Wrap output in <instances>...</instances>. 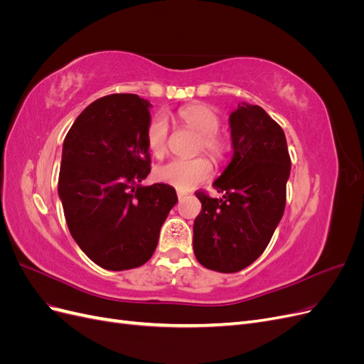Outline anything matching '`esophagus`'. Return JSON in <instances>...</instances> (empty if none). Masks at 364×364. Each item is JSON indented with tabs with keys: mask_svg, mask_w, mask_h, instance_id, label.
Instances as JSON below:
<instances>
[{
	"mask_svg": "<svg viewBox=\"0 0 364 364\" xmlns=\"http://www.w3.org/2000/svg\"><path fill=\"white\" fill-rule=\"evenodd\" d=\"M185 196H186V194H185V193H182V191H178V199H179V200H182V199H183V197H185Z\"/></svg>",
	"mask_w": 364,
	"mask_h": 364,
	"instance_id": "1",
	"label": "esophagus"
}]
</instances>
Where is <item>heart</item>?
Instances as JSON below:
<instances>
[{"instance_id": "1", "label": "heart", "mask_w": 364, "mask_h": 364, "mask_svg": "<svg viewBox=\"0 0 364 364\" xmlns=\"http://www.w3.org/2000/svg\"><path fill=\"white\" fill-rule=\"evenodd\" d=\"M182 126L199 134L197 151L205 150L213 158L220 159L226 151L225 139L217 134L220 118L213 107L202 103L183 106L178 111ZM168 126L162 117L155 118L147 129V147L153 156L162 158L167 151ZM213 173V165L205 156L194 159H173L156 168V179L174 186L179 191H190L206 181Z\"/></svg>"}]
</instances>
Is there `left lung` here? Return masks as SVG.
<instances>
[{"mask_svg": "<svg viewBox=\"0 0 364 364\" xmlns=\"http://www.w3.org/2000/svg\"><path fill=\"white\" fill-rule=\"evenodd\" d=\"M232 159L214 181L223 196L196 193L202 211L193 226L203 267L235 273L250 266L281 222L291 161L284 130L262 107L241 103L229 115Z\"/></svg>", "mask_w": 364, "mask_h": 364, "instance_id": "8db88e82", "label": "left lung"}]
</instances>
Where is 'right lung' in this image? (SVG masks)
<instances>
[{"label":"right lung","instance_id":"add662e5","mask_svg":"<svg viewBox=\"0 0 364 364\" xmlns=\"http://www.w3.org/2000/svg\"><path fill=\"white\" fill-rule=\"evenodd\" d=\"M150 107L135 94L102 97L77 117L63 141L65 218L86 257L106 270L146 264L178 202L167 183L141 185L150 173Z\"/></svg>","mask_w":364,"mask_h":364}]
</instances>
